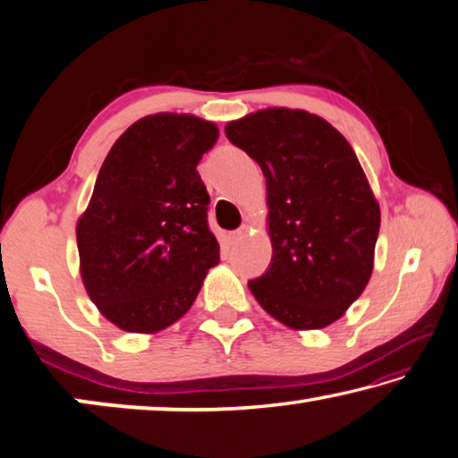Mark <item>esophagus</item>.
Returning a JSON list of instances; mask_svg holds the SVG:
<instances>
[{"label": "esophagus", "mask_w": 458, "mask_h": 458, "mask_svg": "<svg viewBox=\"0 0 458 458\" xmlns=\"http://www.w3.org/2000/svg\"><path fill=\"white\" fill-rule=\"evenodd\" d=\"M245 233H247V229H245V227H242V229H237V231H233V233H231V242H233V243H237V242H242V239L245 237Z\"/></svg>", "instance_id": "obj_1"}]
</instances>
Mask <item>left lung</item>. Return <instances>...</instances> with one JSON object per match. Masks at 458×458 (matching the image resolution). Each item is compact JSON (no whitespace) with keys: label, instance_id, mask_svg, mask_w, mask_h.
Wrapping results in <instances>:
<instances>
[{"label":"left lung","instance_id":"1","mask_svg":"<svg viewBox=\"0 0 458 458\" xmlns=\"http://www.w3.org/2000/svg\"><path fill=\"white\" fill-rule=\"evenodd\" d=\"M267 184L272 264L250 280L267 314L290 328L331 325L361 296L373 269L379 205L353 148L298 109H266L225 127Z\"/></svg>","mask_w":458,"mask_h":458}]
</instances>
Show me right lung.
I'll return each instance as SVG.
<instances>
[{
	"label": "right lung",
	"mask_w": 458,
	"mask_h": 458,
	"mask_svg": "<svg viewBox=\"0 0 458 458\" xmlns=\"http://www.w3.org/2000/svg\"><path fill=\"white\" fill-rule=\"evenodd\" d=\"M215 123L192 115L140 119L109 149L77 225L81 276L97 309L130 333H156L191 309L219 261L197 164Z\"/></svg>",
	"instance_id": "1"
}]
</instances>
